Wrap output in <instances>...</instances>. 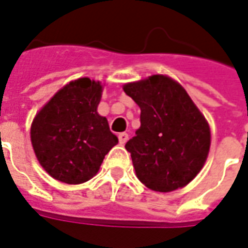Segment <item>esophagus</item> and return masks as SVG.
Returning <instances> with one entry per match:
<instances>
[{"mask_svg":"<svg viewBox=\"0 0 248 248\" xmlns=\"http://www.w3.org/2000/svg\"><path fill=\"white\" fill-rule=\"evenodd\" d=\"M118 139H119V143H121V144H124V143L127 142V139H129V134L121 133L118 135Z\"/></svg>","mask_w":248,"mask_h":248,"instance_id":"34e87169","label":"esophagus"}]
</instances>
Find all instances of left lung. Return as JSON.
<instances>
[{
    "mask_svg": "<svg viewBox=\"0 0 248 248\" xmlns=\"http://www.w3.org/2000/svg\"><path fill=\"white\" fill-rule=\"evenodd\" d=\"M140 108V127L126 143L138 179L156 192H172L193 180L206 161L210 129L175 80L154 75L124 85Z\"/></svg>",
    "mask_w": 248,
    "mask_h": 248,
    "instance_id": "left-lung-1",
    "label": "left lung"
}]
</instances>
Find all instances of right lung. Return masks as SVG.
<instances>
[{
  "instance_id": "obj_1",
  "label": "right lung",
  "mask_w": 248,
  "mask_h": 248,
  "mask_svg": "<svg viewBox=\"0 0 248 248\" xmlns=\"http://www.w3.org/2000/svg\"><path fill=\"white\" fill-rule=\"evenodd\" d=\"M102 85L81 78L63 87L31 124L36 159L49 176L65 184L91 180L118 143L105 117L97 113Z\"/></svg>"
}]
</instances>
